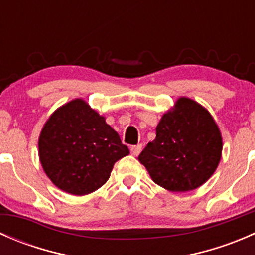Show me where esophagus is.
I'll return each instance as SVG.
<instances>
[{"label": "esophagus", "instance_id": "34e87169", "mask_svg": "<svg viewBox=\"0 0 255 255\" xmlns=\"http://www.w3.org/2000/svg\"><path fill=\"white\" fill-rule=\"evenodd\" d=\"M140 151H142V144H138V145L130 146V153H132L134 156L139 155Z\"/></svg>", "mask_w": 255, "mask_h": 255}]
</instances>
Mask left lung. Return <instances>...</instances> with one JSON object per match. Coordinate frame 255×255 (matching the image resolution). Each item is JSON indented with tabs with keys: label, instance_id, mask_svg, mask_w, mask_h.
<instances>
[{
	"label": "left lung",
	"instance_id": "left-lung-1",
	"mask_svg": "<svg viewBox=\"0 0 255 255\" xmlns=\"http://www.w3.org/2000/svg\"><path fill=\"white\" fill-rule=\"evenodd\" d=\"M222 154L217 125L202 106L181 97L156 126V137L138 160L155 184L174 192L195 190L210 179Z\"/></svg>",
	"mask_w": 255,
	"mask_h": 255
}]
</instances>
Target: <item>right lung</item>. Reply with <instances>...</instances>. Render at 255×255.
<instances>
[{
	"instance_id": "1",
	"label": "right lung",
	"mask_w": 255,
	"mask_h": 255,
	"mask_svg": "<svg viewBox=\"0 0 255 255\" xmlns=\"http://www.w3.org/2000/svg\"><path fill=\"white\" fill-rule=\"evenodd\" d=\"M38 145L40 163L53 184L80 196L100 189L116 161L129 154L105 118L80 99L50 116Z\"/></svg>"
}]
</instances>
